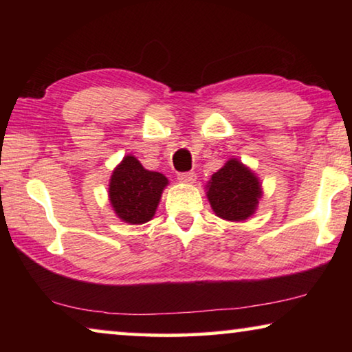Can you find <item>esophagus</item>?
<instances>
[{
  "instance_id": "1",
  "label": "esophagus",
  "mask_w": 352,
  "mask_h": 352,
  "mask_svg": "<svg viewBox=\"0 0 352 352\" xmlns=\"http://www.w3.org/2000/svg\"><path fill=\"white\" fill-rule=\"evenodd\" d=\"M178 180L182 183H194L195 182V172H184V174L178 175Z\"/></svg>"
}]
</instances>
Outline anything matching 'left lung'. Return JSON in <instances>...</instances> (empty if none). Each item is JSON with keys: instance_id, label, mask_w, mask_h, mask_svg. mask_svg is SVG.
<instances>
[{"instance_id": "obj_1", "label": "left lung", "mask_w": 352, "mask_h": 352, "mask_svg": "<svg viewBox=\"0 0 352 352\" xmlns=\"http://www.w3.org/2000/svg\"><path fill=\"white\" fill-rule=\"evenodd\" d=\"M205 189L214 214L226 222H245L264 194L259 177L237 158H230L214 172Z\"/></svg>"}]
</instances>
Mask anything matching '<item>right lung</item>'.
<instances>
[{
	"instance_id": "obj_1",
	"label": "right lung",
	"mask_w": 352,
	"mask_h": 352,
	"mask_svg": "<svg viewBox=\"0 0 352 352\" xmlns=\"http://www.w3.org/2000/svg\"><path fill=\"white\" fill-rule=\"evenodd\" d=\"M169 180L162 172L147 170L138 158L126 155L111 172L109 200L116 217L129 225L153 219Z\"/></svg>"
}]
</instances>
